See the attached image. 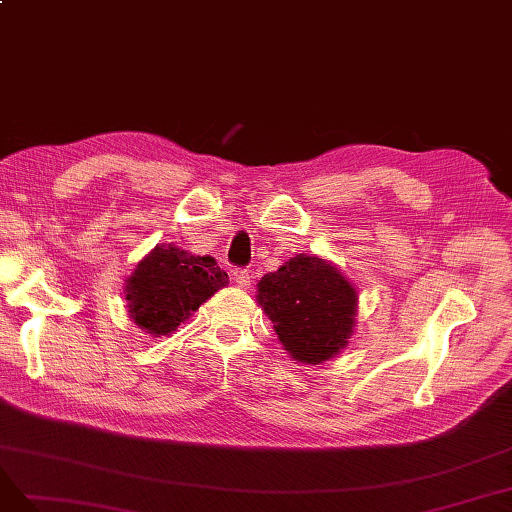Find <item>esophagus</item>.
Masks as SVG:
<instances>
[{"instance_id":"34e87169","label":"esophagus","mask_w":512,"mask_h":512,"mask_svg":"<svg viewBox=\"0 0 512 512\" xmlns=\"http://www.w3.org/2000/svg\"><path fill=\"white\" fill-rule=\"evenodd\" d=\"M234 280L238 283V287H249L251 285V272L244 270V268H236L234 270Z\"/></svg>"}]
</instances>
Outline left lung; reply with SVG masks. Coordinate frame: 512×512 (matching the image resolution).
<instances>
[{
    "mask_svg": "<svg viewBox=\"0 0 512 512\" xmlns=\"http://www.w3.org/2000/svg\"><path fill=\"white\" fill-rule=\"evenodd\" d=\"M257 300L293 359L323 364L338 355L355 325L357 293L334 266L298 255L259 280Z\"/></svg>",
    "mask_w": 512,
    "mask_h": 512,
    "instance_id": "8db88e82",
    "label": "left lung"
}]
</instances>
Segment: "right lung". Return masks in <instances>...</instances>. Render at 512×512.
<instances>
[{
  "mask_svg": "<svg viewBox=\"0 0 512 512\" xmlns=\"http://www.w3.org/2000/svg\"><path fill=\"white\" fill-rule=\"evenodd\" d=\"M227 285V274L212 257H195L170 246L144 257L127 280L129 315L153 336H168L214 291Z\"/></svg>",
  "mask_w": 512,
  "mask_h": 512,
  "instance_id": "obj_1",
  "label": "right lung"
}]
</instances>
